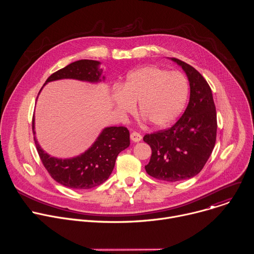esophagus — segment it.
Segmentation results:
<instances>
[{
  "label": "esophagus",
  "mask_w": 254,
  "mask_h": 254,
  "mask_svg": "<svg viewBox=\"0 0 254 254\" xmlns=\"http://www.w3.org/2000/svg\"><path fill=\"white\" fill-rule=\"evenodd\" d=\"M130 139H131L132 141H134V142L140 141V140H141V135H140L138 132H136V131H132V132L130 133Z\"/></svg>",
  "instance_id": "34e87169"
}]
</instances>
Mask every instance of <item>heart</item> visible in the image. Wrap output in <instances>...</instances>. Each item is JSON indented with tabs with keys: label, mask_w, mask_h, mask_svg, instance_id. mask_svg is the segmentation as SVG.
Instances as JSON below:
<instances>
[{
	"label": "heart",
	"mask_w": 254,
	"mask_h": 254,
	"mask_svg": "<svg viewBox=\"0 0 254 254\" xmlns=\"http://www.w3.org/2000/svg\"><path fill=\"white\" fill-rule=\"evenodd\" d=\"M188 95V79L182 72L146 66L130 72L123 89L114 91L113 101L123 114L133 112L138 101L139 115L154 127H164L182 113Z\"/></svg>",
	"instance_id": "1"
}]
</instances>
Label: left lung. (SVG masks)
I'll use <instances>...</instances> for the list:
<instances>
[{
  "label": "left lung",
  "instance_id": "left-lung-1",
  "mask_svg": "<svg viewBox=\"0 0 254 254\" xmlns=\"http://www.w3.org/2000/svg\"><path fill=\"white\" fill-rule=\"evenodd\" d=\"M190 83V100L183 116L171 127L143 136L152 149L147 173L162 181L178 182L201 172L215 146L216 107L211 88L199 72L177 58Z\"/></svg>",
  "mask_w": 254,
  "mask_h": 254
}]
</instances>
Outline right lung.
<instances>
[{
  "label": "right lung",
  "instance_id": "right-lung-1",
  "mask_svg": "<svg viewBox=\"0 0 254 254\" xmlns=\"http://www.w3.org/2000/svg\"><path fill=\"white\" fill-rule=\"evenodd\" d=\"M99 65V61L87 59L70 63L51 74L44 85L60 79H76L91 83L104 81L105 77L102 76ZM32 128L35 134L34 117ZM34 140L45 169L56 182L71 189L86 190L102 184L111 176L117 157L129 146V131L125 127H105L88 150L70 159L51 157L44 152L35 136Z\"/></svg>",
  "mask_w": 254,
  "mask_h": 254
}]
</instances>
